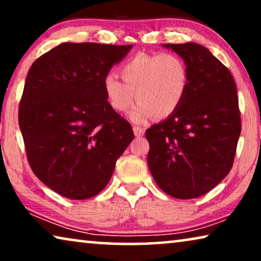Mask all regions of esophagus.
Returning <instances> with one entry per match:
<instances>
[{"label": "esophagus", "mask_w": 261, "mask_h": 261, "mask_svg": "<svg viewBox=\"0 0 261 261\" xmlns=\"http://www.w3.org/2000/svg\"><path fill=\"white\" fill-rule=\"evenodd\" d=\"M133 132H134V135L137 138H140V137H142V135L145 134V130L142 129V128H140V127H133Z\"/></svg>", "instance_id": "obj_1"}]
</instances>
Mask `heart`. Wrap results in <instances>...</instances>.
Masks as SVG:
<instances>
[{
    "label": "heart",
    "mask_w": 261,
    "mask_h": 261,
    "mask_svg": "<svg viewBox=\"0 0 261 261\" xmlns=\"http://www.w3.org/2000/svg\"><path fill=\"white\" fill-rule=\"evenodd\" d=\"M120 81L107 74L103 89L110 107L124 113L137 98L129 113L130 120L142 123L152 115L165 119L172 115L183 102L190 74L187 63L173 53H139L120 67Z\"/></svg>",
    "instance_id": "obj_1"
}]
</instances>
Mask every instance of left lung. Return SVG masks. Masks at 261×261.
I'll return each instance as SVG.
<instances>
[{
    "mask_svg": "<svg viewBox=\"0 0 261 261\" xmlns=\"http://www.w3.org/2000/svg\"><path fill=\"white\" fill-rule=\"evenodd\" d=\"M187 63L190 81L176 112L146 130L148 169L167 195L190 199L206 194L229 173L241 132L237 85L204 46L163 44Z\"/></svg>",
    "mask_w": 261,
    "mask_h": 261,
    "instance_id": "obj_1",
    "label": "left lung"
}]
</instances>
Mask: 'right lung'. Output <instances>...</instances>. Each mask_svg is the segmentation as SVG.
I'll use <instances>...</instances> for the list:
<instances>
[{
	"mask_svg": "<svg viewBox=\"0 0 261 261\" xmlns=\"http://www.w3.org/2000/svg\"><path fill=\"white\" fill-rule=\"evenodd\" d=\"M132 47L63 42L28 71L19 109L27 158L35 176L64 197L99 194L134 139L103 89L110 69Z\"/></svg>",
	"mask_w": 261,
	"mask_h": 261,
	"instance_id": "right-lung-1",
	"label": "right lung"
}]
</instances>
